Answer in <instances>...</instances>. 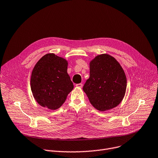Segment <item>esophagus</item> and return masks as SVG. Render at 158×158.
I'll use <instances>...</instances> for the list:
<instances>
[{
	"instance_id": "34e87169",
	"label": "esophagus",
	"mask_w": 158,
	"mask_h": 158,
	"mask_svg": "<svg viewBox=\"0 0 158 158\" xmlns=\"http://www.w3.org/2000/svg\"><path fill=\"white\" fill-rule=\"evenodd\" d=\"M77 87H79V88H82V83H79V84H77L76 85Z\"/></svg>"
}]
</instances>
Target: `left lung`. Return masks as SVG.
Instances as JSON below:
<instances>
[{"label": "left lung", "instance_id": "left-lung-1", "mask_svg": "<svg viewBox=\"0 0 158 158\" xmlns=\"http://www.w3.org/2000/svg\"><path fill=\"white\" fill-rule=\"evenodd\" d=\"M127 79L120 63L113 56L98 55L89 63V77L82 88L90 103L98 111L117 106L125 96Z\"/></svg>", "mask_w": 158, "mask_h": 158}]
</instances>
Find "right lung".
Returning a JSON list of instances; mask_svg holds the SVG:
<instances>
[{
    "mask_svg": "<svg viewBox=\"0 0 158 158\" xmlns=\"http://www.w3.org/2000/svg\"><path fill=\"white\" fill-rule=\"evenodd\" d=\"M68 61L53 53L35 64L31 77L33 97L42 107L55 110L63 105L73 85L67 73Z\"/></svg>",
    "mask_w": 158,
    "mask_h": 158,
    "instance_id": "add662e5",
    "label": "right lung"
}]
</instances>
